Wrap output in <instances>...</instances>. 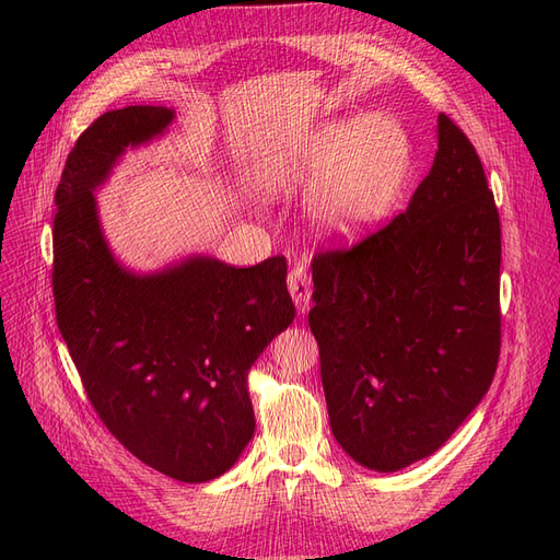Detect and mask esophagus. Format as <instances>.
Returning a JSON list of instances; mask_svg holds the SVG:
<instances>
[{
    "instance_id": "1",
    "label": "esophagus",
    "mask_w": 560,
    "mask_h": 560,
    "mask_svg": "<svg viewBox=\"0 0 560 560\" xmlns=\"http://www.w3.org/2000/svg\"><path fill=\"white\" fill-rule=\"evenodd\" d=\"M287 287H290L292 299L296 303V311L299 313H308L311 308V276H308V268L303 264H294V268L290 270V276H287Z\"/></svg>"
}]
</instances>
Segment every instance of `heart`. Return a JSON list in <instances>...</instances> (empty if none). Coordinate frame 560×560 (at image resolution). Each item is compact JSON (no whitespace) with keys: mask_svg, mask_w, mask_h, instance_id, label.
<instances>
[{"mask_svg":"<svg viewBox=\"0 0 560 560\" xmlns=\"http://www.w3.org/2000/svg\"><path fill=\"white\" fill-rule=\"evenodd\" d=\"M413 165L409 132L387 114L341 118L306 138L266 149L252 165L266 194L311 184V208L319 229L358 235L393 208Z\"/></svg>","mask_w":560,"mask_h":560,"instance_id":"1","label":"heart"}]
</instances>
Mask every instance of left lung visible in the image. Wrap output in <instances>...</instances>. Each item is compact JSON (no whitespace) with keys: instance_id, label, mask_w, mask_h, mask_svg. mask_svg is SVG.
Instances as JSON below:
<instances>
[{"instance_id":"8db88e82","label":"left lung","mask_w":560,"mask_h":560,"mask_svg":"<svg viewBox=\"0 0 560 560\" xmlns=\"http://www.w3.org/2000/svg\"><path fill=\"white\" fill-rule=\"evenodd\" d=\"M500 214L477 149L439 114L430 175L406 212L313 257L308 325L336 442L397 471L432 455L493 383Z\"/></svg>"}]
</instances>
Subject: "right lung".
I'll return each mask as SVG.
<instances>
[{"label":"right lung","mask_w":560,"mask_h":560,"mask_svg":"<svg viewBox=\"0 0 560 560\" xmlns=\"http://www.w3.org/2000/svg\"><path fill=\"white\" fill-rule=\"evenodd\" d=\"M173 116L135 105L79 135L56 189L50 278L58 329L97 418L144 465L202 483L249 444L247 371L296 308L284 257L249 268L194 257L154 276L112 257L93 189L126 147L156 138Z\"/></svg>","instance_id":"1"}]
</instances>
